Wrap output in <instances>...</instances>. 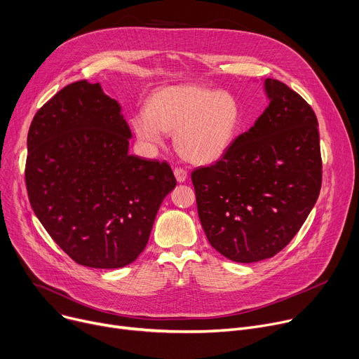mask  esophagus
Wrapping results in <instances>:
<instances>
[{"mask_svg":"<svg viewBox=\"0 0 359 359\" xmlns=\"http://www.w3.org/2000/svg\"><path fill=\"white\" fill-rule=\"evenodd\" d=\"M174 175H175V178H177L178 182H184V181L188 178L187 170H184V168H181V167H177V168L174 170Z\"/></svg>","mask_w":359,"mask_h":359,"instance_id":"1","label":"esophagus"}]
</instances>
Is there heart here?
Segmentation results:
<instances>
[{
  "label": "heart",
  "instance_id": "heart-1",
  "mask_svg": "<svg viewBox=\"0 0 359 359\" xmlns=\"http://www.w3.org/2000/svg\"><path fill=\"white\" fill-rule=\"evenodd\" d=\"M238 122L240 104L231 93L181 85L155 92L132 125L136 136L148 145H159L162 132H174L175 148L185 159L210 163L230 148Z\"/></svg>",
  "mask_w": 359,
  "mask_h": 359
}]
</instances>
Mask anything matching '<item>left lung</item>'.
Returning a JSON list of instances; mask_svg holds the SVG:
<instances>
[{
	"label": "left lung",
	"instance_id": "obj_1",
	"mask_svg": "<svg viewBox=\"0 0 359 359\" xmlns=\"http://www.w3.org/2000/svg\"><path fill=\"white\" fill-rule=\"evenodd\" d=\"M269 106L210 167L192 171L198 217L214 249L238 263L282 252L322 185L318 119L311 104L266 79Z\"/></svg>",
	"mask_w": 359,
	"mask_h": 359
}]
</instances>
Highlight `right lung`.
I'll return each mask as SVG.
<instances>
[{"label": "right lung", "mask_w": 359, "mask_h": 359, "mask_svg": "<svg viewBox=\"0 0 359 359\" xmlns=\"http://www.w3.org/2000/svg\"><path fill=\"white\" fill-rule=\"evenodd\" d=\"M130 129L99 83L76 81L46 102L27 135L32 208L77 264L118 269L147 247L177 185L167 161L129 155Z\"/></svg>", "instance_id": "1"}]
</instances>
